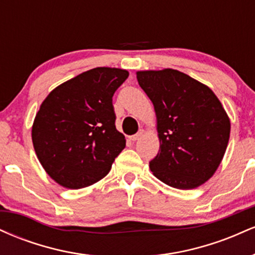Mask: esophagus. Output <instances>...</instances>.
<instances>
[{
  "label": "esophagus",
  "mask_w": 255,
  "mask_h": 255,
  "mask_svg": "<svg viewBox=\"0 0 255 255\" xmlns=\"http://www.w3.org/2000/svg\"><path fill=\"white\" fill-rule=\"evenodd\" d=\"M144 133H145L144 130H139L136 134H134V135L129 136V140H131V141H136V140L141 139V136L144 135Z\"/></svg>",
  "instance_id": "1"
}]
</instances>
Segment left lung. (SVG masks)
<instances>
[{"instance_id": "8db88e82", "label": "left lung", "mask_w": 255, "mask_h": 255, "mask_svg": "<svg viewBox=\"0 0 255 255\" xmlns=\"http://www.w3.org/2000/svg\"><path fill=\"white\" fill-rule=\"evenodd\" d=\"M136 79L153 104L159 152L150 162L158 180L193 189L217 171L230 136V119L209 86L176 71H139Z\"/></svg>"}]
</instances>
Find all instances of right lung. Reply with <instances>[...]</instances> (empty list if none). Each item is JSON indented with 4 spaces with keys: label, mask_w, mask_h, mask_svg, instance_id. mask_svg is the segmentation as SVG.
I'll return each mask as SVG.
<instances>
[{
    "label": "right lung",
    "mask_w": 255,
    "mask_h": 255,
    "mask_svg": "<svg viewBox=\"0 0 255 255\" xmlns=\"http://www.w3.org/2000/svg\"><path fill=\"white\" fill-rule=\"evenodd\" d=\"M129 73L97 67L58 85L32 125L37 158L55 182L79 189L109 174L126 139L115 127L113 96Z\"/></svg>",
    "instance_id": "1"
}]
</instances>
